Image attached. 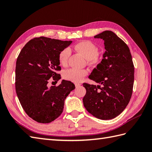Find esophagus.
Segmentation results:
<instances>
[{"instance_id": "1", "label": "esophagus", "mask_w": 152, "mask_h": 152, "mask_svg": "<svg viewBox=\"0 0 152 152\" xmlns=\"http://www.w3.org/2000/svg\"><path fill=\"white\" fill-rule=\"evenodd\" d=\"M81 86V84H80V83H75V86H76V88H79V87Z\"/></svg>"}]
</instances>
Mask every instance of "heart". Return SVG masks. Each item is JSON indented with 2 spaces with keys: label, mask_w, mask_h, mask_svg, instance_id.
Wrapping results in <instances>:
<instances>
[{
  "label": "heart",
  "mask_w": 152,
  "mask_h": 152,
  "mask_svg": "<svg viewBox=\"0 0 152 152\" xmlns=\"http://www.w3.org/2000/svg\"><path fill=\"white\" fill-rule=\"evenodd\" d=\"M74 49L81 53L91 65H95L99 62L100 56L97 53L98 48L91 42L86 40L80 42L74 46ZM70 55V50L68 48H64L61 51L59 56V61L61 65H66ZM86 74V70L73 68L64 72V78L74 82H79Z\"/></svg>",
  "instance_id": "b5f03b06"
}]
</instances>
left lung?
Returning <instances> with one entry per match:
<instances>
[{
  "instance_id": "left-lung-1",
  "label": "left lung",
  "mask_w": 152,
  "mask_h": 152,
  "mask_svg": "<svg viewBox=\"0 0 152 152\" xmlns=\"http://www.w3.org/2000/svg\"><path fill=\"white\" fill-rule=\"evenodd\" d=\"M104 41L101 62L89 76L102 86L84 83L83 106L88 112L103 120L117 117L127 106L133 93L134 69L129 48L112 31L94 37Z\"/></svg>"
}]
</instances>
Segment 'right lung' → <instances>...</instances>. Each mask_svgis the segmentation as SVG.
<instances>
[{
  "mask_svg": "<svg viewBox=\"0 0 152 152\" xmlns=\"http://www.w3.org/2000/svg\"><path fill=\"white\" fill-rule=\"evenodd\" d=\"M72 41L47 37L34 38L22 48L16 61L15 91L26 114L34 121L48 124L62 114L64 100L75 89L63 80L58 86L48 88L50 78L61 79L59 56Z\"/></svg>",
  "mask_w": 152,
  "mask_h": 152,
  "instance_id": "obj_1",
  "label": "right lung"
}]
</instances>
